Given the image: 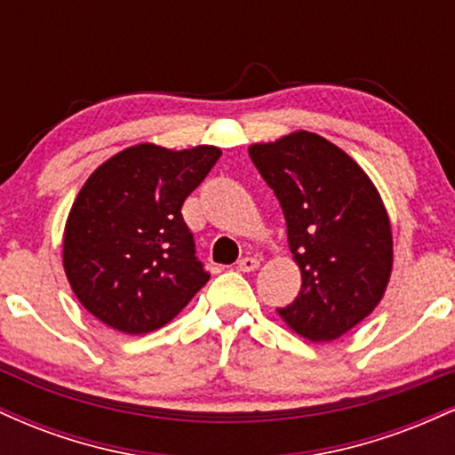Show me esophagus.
<instances>
[{
  "label": "esophagus",
  "instance_id": "obj_1",
  "mask_svg": "<svg viewBox=\"0 0 455 455\" xmlns=\"http://www.w3.org/2000/svg\"><path fill=\"white\" fill-rule=\"evenodd\" d=\"M259 265H260L259 259H254V257H243V259L237 263V269L243 271V274H248V271H257Z\"/></svg>",
  "mask_w": 455,
  "mask_h": 455
}]
</instances>
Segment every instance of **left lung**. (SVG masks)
Instances as JSON below:
<instances>
[{"instance_id": "obj_1", "label": "left lung", "mask_w": 455, "mask_h": 455, "mask_svg": "<svg viewBox=\"0 0 455 455\" xmlns=\"http://www.w3.org/2000/svg\"><path fill=\"white\" fill-rule=\"evenodd\" d=\"M248 154L280 201L301 271L299 295L278 315L306 340H338L387 291L394 237L383 198L347 151L307 130Z\"/></svg>"}]
</instances>
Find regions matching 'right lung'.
I'll return each mask as SVG.
<instances>
[{"mask_svg": "<svg viewBox=\"0 0 455 455\" xmlns=\"http://www.w3.org/2000/svg\"><path fill=\"white\" fill-rule=\"evenodd\" d=\"M222 151L140 143L102 162L64 228V271L87 312L130 336L160 329L210 280L181 205Z\"/></svg>", "mask_w": 455, "mask_h": 455, "instance_id": "add662e5", "label": "right lung"}]
</instances>
